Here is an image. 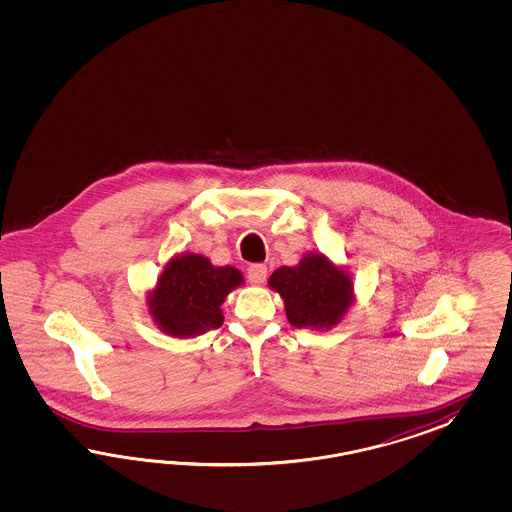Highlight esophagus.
<instances>
[{
  "label": "esophagus",
  "instance_id": "34e87169",
  "mask_svg": "<svg viewBox=\"0 0 512 512\" xmlns=\"http://www.w3.org/2000/svg\"><path fill=\"white\" fill-rule=\"evenodd\" d=\"M266 276H268V270H266L264 264H251V266H249V283H253V285H263L264 281H266Z\"/></svg>",
  "mask_w": 512,
  "mask_h": 512
}]
</instances>
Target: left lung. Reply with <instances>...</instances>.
<instances>
[{"instance_id":"obj_1","label":"left lung","mask_w":512,"mask_h":512,"mask_svg":"<svg viewBox=\"0 0 512 512\" xmlns=\"http://www.w3.org/2000/svg\"><path fill=\"white\" fill-rule=\"evenodd\" d=\"M268 285L283 298L287 319L296 328L328 330L353 304L351 276L323 253H308L296 266H281Z\"/></svg>"}]
</instances>
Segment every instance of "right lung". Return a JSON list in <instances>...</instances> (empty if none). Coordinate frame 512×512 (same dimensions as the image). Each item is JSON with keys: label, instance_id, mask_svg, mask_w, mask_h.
<instances>
[{"label": "right lung", "instance_id": "right-lung-1", "mask_svg": "<svg viewBox=\"0 0 512 512\" xmlns=\"http://www.w3.org/2000/svg\"><path fill=\"white\" fill-rule=\"evenodd\" d=\"M244 283L233 266H214L197 253H182L165 264L148 308L155 325L174 338H195L223 325L225 296Z\"/></svg>", "mask_w": 512, "mask_h": 512}]
</instances>
